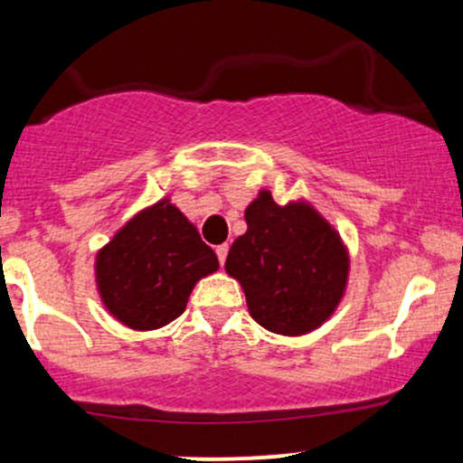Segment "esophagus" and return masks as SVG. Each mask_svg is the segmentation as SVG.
I'll list each match as a JSON object with an SVG mask.
<instances>
[{"mask_svg": "<svg viewBox=\"0 0 463 463\" xmlns=\"http://www.w3.org/2000/svg\"><path fill=\"white\" fill-rule=\"evenodd\" d=\"M215 252H217V259H220V263L224 265L226 257H228V243H222V246H217Z\"/></svg>", "mask_w": 463, "mask_h": 463, "instance_id": "obj_1", "label": "esophagus"}]
</instances>
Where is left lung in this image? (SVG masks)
Returning a JSON list of instances; mask_svg holds the SVG:
<instances>
[{
  "instance_id": "obj_1",
  "label": "left lung",
  "mask_w": 463,
  "mask_h": 463,
  "mask_svg": "<svg viewBox=\"0 0 463 463\" xmlns=\"http://www.w3.org/2000/svg\"><path fill=\"white\" fill-rule=\"evenodd\" d=\"M246 224L224 268L241 285L252 320L285 337L320 328L348 287L350 252L337 228L309 200L279 204L269 189L246 206Z\"/></svg>"
}]
</instances>
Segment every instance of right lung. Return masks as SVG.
Here are the masks:
<instances>
[{
    "label": "right lung",
    "mask_w": 463,
    "mask_h": 463,
    "mask_svg": "<svg viewBox=\"0 0 463 463\" xmlns=\"http://www.w3.org/2000/svg\"><path fill=\"white\" fill-rule=\"evenodd\" d=\"M217 268L194 222L165 195L137 211L95 252V289L117 322L156 331L187 309L194 287Z\"/></svg>",
    "instance_id": "right-lung-1"
}]
</instances>
